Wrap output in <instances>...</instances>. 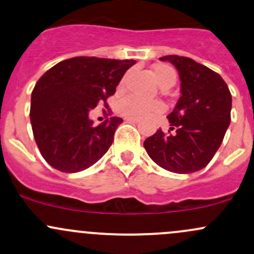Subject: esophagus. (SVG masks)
<instances>
[{
    "label": "esophagus",
    "mask_w": 254,
    "mask_h": 254,
    "mask_svg": "<svg viewBox=\"0 0 254 254\" xmlns=\"http://www.w3.org/2000/svg\"><path fill=\"white\" fill-rule=\"evenodd\" d=\"M125 121L130 122V123H138V122H140V119H138V118H131V117H127V118H125Z\"/></svg>",
    "instance_id": "1"
}]
</instances>
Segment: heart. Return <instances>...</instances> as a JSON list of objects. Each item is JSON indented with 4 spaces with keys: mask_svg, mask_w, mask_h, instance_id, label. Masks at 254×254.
Returning a JSON list of instances; mask_svg holds the SVG:
<instances>
[{
    "mask_svg": "<svg viewBox=\"0 0 254 254\" xmlns=\"http://www.w3.org/2000/svg\"><path fill=\"white\" fill-rule=\"evenodd\" d=\"M153 73H154L155 79L161 88H171L176 82V71L170 65L163 64V65L155 66L153 69ZM127 77V74H125L122 78L121 83H119V89H123L125 86ZM164 110H165V106L160 101H148V100H143L135 95L124 97V99L119 100L118 104H117V111L122 116L131 117V118H143L149 114L163 112Z\"/></svg>",
    "mask_w": 254,
    "mask_h": 254,
    "instance_id": "obj_1",
    "label": "heart"
}]
</instances>
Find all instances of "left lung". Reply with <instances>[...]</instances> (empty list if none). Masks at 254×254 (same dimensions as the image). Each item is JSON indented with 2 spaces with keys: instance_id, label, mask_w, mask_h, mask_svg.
<instances>
[{
  "instance_id": "1",
  "label": "left lung",
  "mask_w": 254,
  "mask_h": 254,
  "mask_svg": "<svg viewBox=\"0 0 254 254\" xmlns=\"http://www.w3.org/2000/svg\"><path fill=\"white\" fill-rule=\"evenodd\" d=\"M181 78V95L168 116L170 130H158L143 142L160 168L176 174L204 169L218 150L230 124L231 94L217 72L190 58L166 55Z\"/></svg>"
}]
</instances>
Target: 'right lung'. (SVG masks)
<instances>
[{"instance_id":"1","label":"right lung","mask_w":254,"mask_h":254,"mask_svg":"<svg viewBox=\"0 0 254 254\" xmlns=\"http://www.w3.org/2000/svg\"><path fill=\"white\" fill-rule=\"evenodd\" d=\"M135 60L76 57L49 68L31 94L33 137L42 157L54 169L72 174L90 168L106 154L119 117L93 125L89 111L107 99Z\"/></svg>"}]
</instances>
